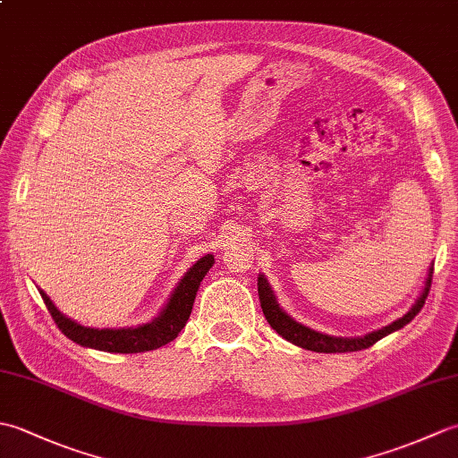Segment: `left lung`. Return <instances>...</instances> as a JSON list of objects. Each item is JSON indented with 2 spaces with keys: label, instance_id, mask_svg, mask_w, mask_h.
Instances as JSON below:
<instances>
[{
  "label": "left lung",
  "instance_id": "left-lung-1",
  "mask_svg": "<svg viewBox=\"0 0 458 458\" xmlns=\"http://www.w3.org/2000/svg\"><path fill=\"white\" fill-rule=\"evenodd\" d=\"M431 276H433V267L427 271V279H425V287L421 291V295L415 299V303L407 313L394 320L392 325L382 327L374 330V333H368L364 336H330L325 333H318V330L309 328L305 325L297 323V320L287 315L284 309L279 307L274 289L267 284L266 276H258V293H259V303L261 310L267 318V323L271 328L276 330L279 336H284L289 343H293L295 346H301L305 350H313V352H327V354H336V352H356V350H364L376 344L379 338H384L387 335L395 333V330L403 328L410 320L415 318V315L420 313L421 307L425 305V299L429 295V287H431Z\"/></svg>",
  "mask_w": 458,
  "mask_h": 458
}]
</instances>
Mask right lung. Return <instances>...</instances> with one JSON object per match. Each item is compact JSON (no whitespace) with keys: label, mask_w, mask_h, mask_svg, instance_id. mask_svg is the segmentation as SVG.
<instances>
[{"label":"right lung","mask_w":458,"mask_h":458,"mask_svg":"<svg viewBox=\"0 0 458 458\" xmlns=\"http://www.w3.org/2000/svg\"><path fill=\"white\" fill-rule=\"evenodd\" d=\"M214 266V256L207 254L194 264L182 279L173 289L171 297L167 299V305L161 309V313L153 320L138 327H123V328H94L84 327L76 320L68 318L61 310L55 307L43 289H38L48 313L53 315L56 327L72 340V343L102 350V352H120V354H133V352H148L159 346H165L171 340L177 338V335L187 325L191 317L194 297L202 277L208 274V269Z\"/></svg>","instance_id":"1"}]
</instances>
